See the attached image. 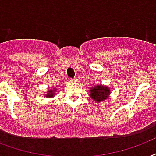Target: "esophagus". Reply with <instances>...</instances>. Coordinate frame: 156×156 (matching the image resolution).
Here are the masks:
<instances>
[{"label":"esophagus","mask_w":156,"mask_h":156,"mask_svg":"<svg viewBox=\"0 0 156 156\" xmlns=\"http://www.w3.org/2000/svg\"><path fill=\"white\" fill-rule=\"evenodd\" d=\"M69 83H77V82H78V79H77L76 78H69Z\"/></svg>","instance_id":"esophagus-1"}]
</instances>
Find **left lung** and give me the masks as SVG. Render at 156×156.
<instances>
[{
  "label": "left lung",
  "instance_id": "8db88e82",
  "mask_svg": "<svg viewBox=\"0 0 156 156\" xmlns=\"http://www.w3.org/2000/svg\"><path fill=\"white\" fill-rule=\"evenodd\" d=\"M109 94H110V90L108 87L99 85L95 86L94 88H91L90 95L93 100L100 103L103 100H106V98L108 97Z\"/></svg>",
  "mask_w": 156,
  "mask_h": 156
}]
</instances>
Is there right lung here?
Masks as SVG:
<instances>
[{"label": "right lung", "mask_w": 156, "mask_h": 156, "mask_svg": "<svg viewBox=\"0 0 156 156\" xmlns=\"http://www.w3.org/2000/svg\"><path fill=\"white\" fill-rule=\"evenodd\" d=\"M53 95H54L53 90H50V91H48V93L47 94V96H48V97H52V96H53Z\"/></svg>", "instance_id": "obj_1"}]
</instances>
